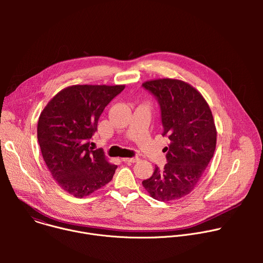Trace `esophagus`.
<instances>
[{"mask_svg": "<svg viewBox=\"0 0 263 263\" xmlns=\"http://www.w3.org/2000/svg\"><path fill=\"white\" fill-rule=\"evenodd\" d=\"M139 160L138 157H132V158H123V161H125L126 163H135Z\"/></svg>", "mask_w": 263, "mask_h": 263, "instance_id": "1", "label": "esophagus"}]
</instances>
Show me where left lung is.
I'll return each mask as SVG.
<instances>
[{"label":"left lung","instance_id":"1","mask_svg":"<svg viewBox=\"0 0 263 263\" xmlns=\"http://www.w3.org/2000/svg\"><path fill=\"white\" fill-rule=\"evenodd\" d=\"M142 86L157 98L162 135L171 140L164 168L155 166L142 186L155 200H178L195 190L213 157L216 128L212 112L201 92L182 80L155 79Z\"/></svg>","mask_w":263,"mask_h":263}]
</instances>
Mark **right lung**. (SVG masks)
Returning <instances> with one entry per match:
<instances>
[{
    "instance_id": "obj_1",
    "label": "right lung",
    "mask_w": 263,
    "mask_h": 263,
    "mask_svg": "<svg viewBox=\"0 0 263 263\" xmlns=\"http://www.w3.org/2000/svg\"><path fill=\"white\" fill-rule=\"evenodd\" d=\"M125 85H71L54 96L42 111L37 138L46 165L61 189L84 198L112 180L117 165L89 139L109 102Z\"/></svg>"
}]
</instances>
